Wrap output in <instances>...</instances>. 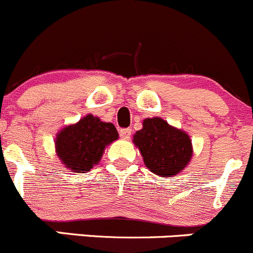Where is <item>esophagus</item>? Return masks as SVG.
I'll return each mask as SVG.
<instances>
[{"label":"esophagus","instance_id":"1","mask_svg":"<svg viewBox=\"0 0 253 253\" xmlns=\"http://www.w3.org/2000/svg\"><path fill=\"white\" fill-rule=\"evenodd\" d=\"M119 135H121L122 139L127 140L130 137V135H131V129H129V127H126V129H121Z\"/></svg>","mask_w":253,"mask_h":253}]
</instances>
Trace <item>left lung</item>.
Returning <instances> with one entry per match:
<instances>
[{
	"label": "left lung",
	"instance_id": "obj_1",
	"mask_svg": "<svg viewBox=\"0 0 253 253\" xmlns=\"http://www.w3.org/2000/svg\"><path fill=\"white\" fill-rule=\"evenodd\" d=\"M132 142L141 152L145 166L160 177L179 173L193 155L189 135L160 117L145 119Z\"/></svg>",
	"mask_w": 253,
	"mask_h": 253
}]
</instances>
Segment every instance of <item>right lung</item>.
Here are the masks:
<instances>
[{
	"label": "right lung",
	"instance_id": "add662e5",
	"mask_svg": "<svg viewBox=\"0 0 253 253\" xmlns=\"http://www.w3.org/2000/svg\"><path fill=\"white\" fill-rule=\"evenodd\" d=\"M118 137L113 124L87 114L57 132L55 151L70 171L84 173L101 161L104 149Z\"/></svg>",
	"mask_w": 253,
	"mask_h": 253
}]
</instances>
